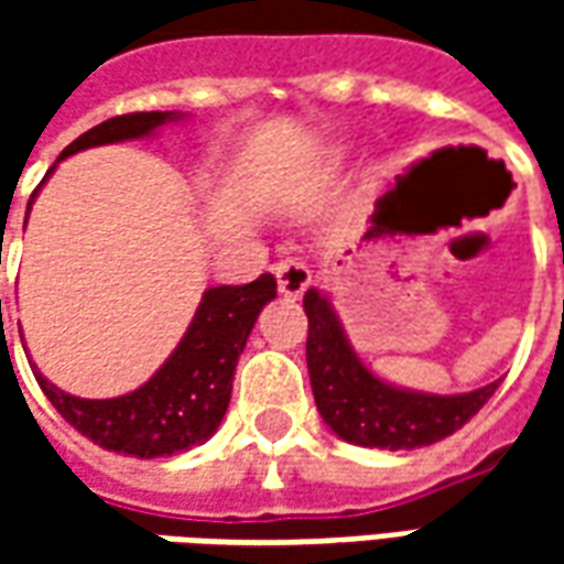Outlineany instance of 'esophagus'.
<instances>
[{"label": "esophagus", "mask_w": 564, "mask_h": 564, "mask_svg": "<svg viewBox=\"0 0 564 564\" xmlns=\"http://www.w3.org/2000/svg\"><path fill=\"white\" fill-rule=\"evenodd\" d=\"M274 278H278V290L290 299H299L311 283V269L299 257H283L274 262Z\"/></svg>", "instance_id": "esophagus-1"}]
</instances>
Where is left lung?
<instances>
[{
  "label": "left lung",
  "instance_id": "8db88e82",
  "mask_svg": "<svg viewBox=\"0 0 564 564\" xmlns=\"http://www.w3.org/2000/svg\"><path fill=\"white\" fill-rule=\"evenodd\" d=\"M302 305L314 402L332 432L350 444L380 449L435 444L468 423L498 390V380L465 395H425L390 387L359 362L335 311L317 290H307Z\"/></svg>",
  "mask_w": 564,
  "mask_h": 564
}]
</instances>
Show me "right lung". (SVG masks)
Segmentation results:
<instances>
[{
  "instance_id": "add662e5",
  "label": "right lung",
  "mask_w": 564,
  "mask_h": 564,
  "mask_svg": "<svg viewBox=\"0 0 564 564\" xmlns=\"http://www.w3.org/2000/svg\"><path fill=\"white\" fill-rule=\"evenodd\" d=\"M165 120H174L172 111H135V115L111 117L72 141L59 153V160L96 144L150 135ZM274 295H278V281L271 274H259L257 281L241 286H210L202 295L196 317L189 323L184 341L169 356V362L144 387L120 399H102V402L75 399L56 390L39 371L35 380L63 420L75 425L84 437H90L93 444L139 459L172 456L181 449L196 447L217 432L229 408L238 356L245 350L259 311Z\"/></svg>"
}]
</instances>
